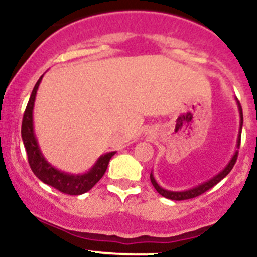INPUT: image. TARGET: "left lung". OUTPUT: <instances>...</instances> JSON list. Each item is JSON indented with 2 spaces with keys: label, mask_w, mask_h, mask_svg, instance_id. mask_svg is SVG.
I'll return each mask as SVG.
<instances>
[{
  "label": "left lung",
  "mask_w": 257,
  "mask_h": 257,
  "mask_svg": "<svg viewBox=\"0 0 257 257\" xmlns=\"http://www.w3.org/2000/svg\"><path fill=\"white\" fill-rule=\"evenodd\" d=\"M235 100H236L237 109H239V114H240V129H239V136H237L236 150H235L234 155L231 157L230 162L226 164V167H225L224 169L221 170V172L217 173L216 175H214V177H212L211 179H209V180L204 181V183L199 184V185L194 186V188L188 189V190H181V191H173V190H168V189L162 188V186L158 184V181L155 180L154 174H153V172H152V173H150V181H152L153 186H154L155 190H157L158 193L160 194V195L164 196V198H167V199H170V200H186V199L196 198V196L201 195V194L205 193L206 190L211 189L214 185H216L219 181H221L222 179L226 177V175L229 174L230 172H231V169L234 168L235 163H236L237 154H239V148H240V142H241V131H242V123H243L242 108H241L240 102L237 100V98H235Z\"/></svg>",
  "instance_id": "8db88e82"
}]
</instances>
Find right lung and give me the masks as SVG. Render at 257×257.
Instances as JSON below:
<instances>
[{
    "mask_svg": "<svg viewBox=\"0 0 257 257\" xmlns=\"http://www.w3.org/2000/svg\"><path fill=\"white\" fill-rule=\"evenodd\" d=\"M43 76L45 74H42L41 78L37 80L32 93H31L30 100H28L25 114H23L22 128H21V136H22L25 149L27 152L28 163H30L33 174L41 181L53 186L54 189L62 191V193L68 194V195H80V194L89 191L102 179L107 170L108 164H109L110 158L116 152H109L100 155L97 162L93 164V167L83 174H71V173L57 169L51 163H48V160L41 152L35 134V126H33V108H35L38 87H40Z\"/></svg>",
    "mask_w": 257,
    "mask_h": 257,
    "instance_id": "right-lung-1",
    "label": "right lung"
}]
</instances>
